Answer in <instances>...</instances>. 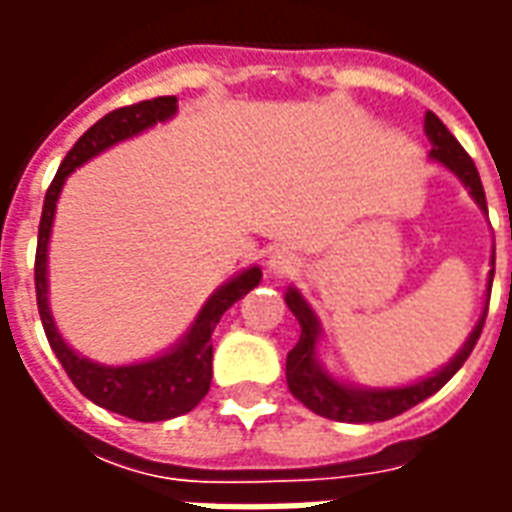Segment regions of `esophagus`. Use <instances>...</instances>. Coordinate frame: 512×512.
Returning <instances> with one entry per match:
<instances>
[{
  "label": "esophagus",
  "instance_id": "esophagus-1",
  "mask_svg": "<svg viewBox=\"0 0 512 512\" xmlns=\"http://www.w3.org/2000/svg\"><path fill=\"white\" fill-rule=\"evenodd\" d=\"M299 266V255H293L290 249H274L268 257V271L274 277H293V274H299Z\"/></svg>",
  "mask_w": 512,
  "mask_h": 512
}]
</instances>
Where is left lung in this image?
Returning a JSON list of instances; mask_svg holds the SVG:
<instances>
[{
    "mask_svg": "<svg viewBox=\"0 0 512 512\" xmlns=\"http://www.w3.org/2000/svg\"><path fill=\"white\" fill-rule=\"evenodd\" d=\"M425 134H428L430 142V161H436L444 169H450L452 175L463 183V189L469 191V197L477 202V208L488 216L480 172L474 167L469 153L461 147V142L447 131V126L433 112H425ZM491 266H494V255H491ZM491 282H494V268L488 274V293H485L483 315L477 318L474 329L466 337V343L458 348V354L452 356L447 365L433 370L430 376L417 378L411 384L400 386H362L332 376L321 362V321H318V315L310 307V301L301 296V290L288 288L285 290V304H288L290 312L296 315V321L301 326L299 343L293 345V351L288 354V365H285L288 389L310 411H315V414H321L326 419H337V422H384V419L403 414L411 406L428 400L430 395H436L441 386L447 384L461 370L463 362L469 359L477 337L483 332L485 315H488Z\"/></svg>",
    "mask_w": 512,
    "mask_h": 512,
    "instance_id": "1",
    "label": "left lung"
}]
</instances>
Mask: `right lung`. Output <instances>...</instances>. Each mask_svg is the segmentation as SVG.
I'll return each instance as SVG.
<instances>
[{
  "instance_id": "right-lung-1",
  "label": "right lung",
  "mask_w": 512,
  "mask_h": 512,
  "mask_svg": "<svg viewBox=\"0 0 512 512\" xmlns=\"http://www.w3.org/2000/svg\"><path fill=\"white\" fill-rule=\"evenodd\" d=\"M175 115H178V98L164 95V98L115 109L101 117L93 128H87L79 136V142L68 150V156L51 180L38 227L35 293H38L40 321H43V332L49 337L51 351L57 354L65 373L71 376L76 389L87 400H93L95 406L106 408V411H115L120 417L136 419V422H164V419L180 417L208 395L213 376V329L235 301L244 299L249 290L260 285L263 271L260 266H249L222 282L202 304L186 334L175 345H169L167 351L142 359V362H131V365H101V362H93L79 351H73L71 345L65 343V337L51 315L49 241L57 202H60L62 186H65L68 175H73L76 167L87 164L90 158L101 156L109 147L134 139L156 123H167Z\"/></svg>"
}]
</instances>
